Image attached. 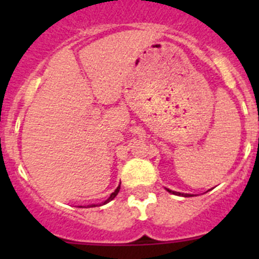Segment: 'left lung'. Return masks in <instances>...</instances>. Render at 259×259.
<instances>
[{"instance_id": "1", "label": "left lung", "mask_w": 259, "mask_h": 259, "mask_svg": "<svg viewBox=\"0 0 259 259\" xmlns=\"http://www.w3.org/2000/svg\"><path fill=\"white\" fill-rule=\"evenodd\" d=\"M165 189H166V192L171 193V194H174V195H182V197H193V195H194V194H187V193L174 192V190H170V189H169V188H165Z\"/></svg>"}]
</instances>
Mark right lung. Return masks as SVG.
Returning <instances> with one entry per match:
<instances>
[{
  "label": "right lung",
  "instance_id": "add662e5",
  "mask_svg": "<svg viewBox=\"0 0 259 259\" xmlns=\"http://www.w3.org/2000/svg\"><path fill=\"white\" fill-rule=\"evenodd\" d=\"M119 190H120V185H119V187H117V188H116V189H115V190H114V192H113V193H111V194H110V197H109V198H108V199H106V200H105V202L100 203V204H91V205H88V207H89V208H90V207H96V205H104V204H106V203L111 202V200H113V199H114V198H115V197H116V195H117V193H119ZM88 207H86V208H88ZM80 208H82V207H80Z\"/></svg>",
  "mask_w": 259,
  "mask_h": 259
}]
</instances>
